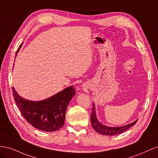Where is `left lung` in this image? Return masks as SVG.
<instances>
[{
    "instance_id": "left-lung-1",
    "label": "left lung",
    "mask_w": 158,
    "mask_h": 158,
    "mask_svg": "<svg viewBox=\"0 0 158 158\" xmlns=\"http://www.w3.org/2000/svg\"><path fill=\"white\" fill-rule=\"evenodd\" d=\"M138 120L132 122L131 124L128 125L123 126V127H108L103 125V124L100 123L96 117V113H95V104L93 103V107H92V114H91V123L94 128V130L98 132L100 135H106V136H113L118 135L123 132L124 131H127V129L131 128L133 125H135Z\"/></svg>"
}]
</instances>
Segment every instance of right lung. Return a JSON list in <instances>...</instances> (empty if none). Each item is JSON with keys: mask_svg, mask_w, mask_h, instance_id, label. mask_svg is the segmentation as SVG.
I'll return each instance as SVG.
<instances>
[{"mask_svg": "<svg viewBox=\"0 0 158 158\" xmlns=\"http://www.w3.org/2000/svg\"><path fill=\"white\" fill-rule=\"evenodd\" d=\"M22 45L18 47L16 56ZM12 91L14 99L26 120L33 127L46 132L58 131L63 127L66 108L76 94L71 85L45 100L33 102L20 97L14 87Z\"/></svg>", "mask_w": 158, "mask_h": 158, "instance_id": "add662e5", "label": "right lung"}]
</instances>
